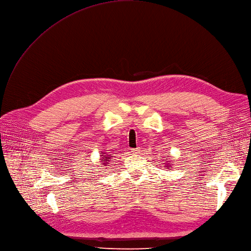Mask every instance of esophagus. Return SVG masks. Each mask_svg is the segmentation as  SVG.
Instances as JSON below:
<instances>
[{
    "mask_svg": "<svg viewBox=\"0 0 251 251\" xmlns=\"http://www.w3.org/2000/svg\"><path fill=\"white\" fill-rule=\"evenodd\" d=\"M140 147H137V148H133V149H131V152L133 153V154H136V153H139L140 152Z\"/></svg>",
    "mask_w": 251,
    "mask_h": 251,
    "instance_id": "obj_1",
    "label": "esophagus"
}]
</instances>
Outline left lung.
Segmentation results:
<instances>
[{
	"label": "left lung",
	"instance_id": "left-lung-1",
	"mask_svg": "<svg viewBox=\"0 0 251 251\" xmlns=\"http://www.w3.org/2000/svg\"><path fill=\"white\" fill-rule=\"evenodd\" d=\"M168 166H169V165H168Z\"/></svg>",
	"mask_w": 251,
	"mask_h": 251
}]
</instances>
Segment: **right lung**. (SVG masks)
<instances>
[{"label":"right lung","instance_id":"right-lung-1","mask_svg":"<svg viewBox=\"0 0 251 251\" xmlns=\"http://www.w3.org/2000/svg\"><path fill=\"white\" fill-rule=\"evenodd\" d=\"M101 160H105L104 162V164H107L109 160H110V157H111V154H107V153H105V152H103V154H101Z\"/></svg>","mask_w":251,"mask_h":251}]
</instances>
